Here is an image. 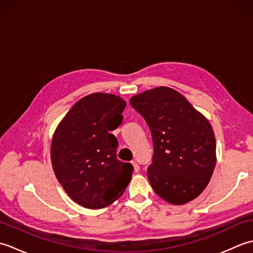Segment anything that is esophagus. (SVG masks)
<instances>
[{"mask_svg":"<svg viewBox=\"0 0 253 253\" xmlns=\"http://www.w3.org/2000/svg\"><path fill=\"white\" fill-rule=\"evenodd\" d=\"M131 164H132V166H133V171H135V173H138L139 169H140V168H139V165L137 164L136 161H132Z\"/></svg>","mask_w":253,"mask_h":253,"instance_id":"34e87169","label":"esophagus"}]
</instances>
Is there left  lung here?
I'll return each instance as SVG.
<instances>
[{"instance_id": "8db88e82", "label": "left lung", "mask_w": 253, "mask_h": 253, "mask_svg": "<svg viewBox=\"0 0 253 253\" xmlns=\"http://www.w3.org/2000/svg\"><path fill=\"white\" fill-rule=\"evenodd\" d=\"M129 102L151 130L154 154L147 175L155 193L175 206L200 196L216 163L215 137L206 116L169 87L143 91Z\"/></svg>"}]
</instances>
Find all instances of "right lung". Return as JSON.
<instances>
[{"mask_svg":"<svg viewBox=\"0 0 253 253\" xmlns=\"http://www.w3.org/2000/svg\"><path fill=\"white\" fill-rule=\"evenodd\" d=\"M126 101L95 92L73 105L51 142V162L69 198L87 209H102L122 197L133 168L116 158L118 141L110 133L121 125Z\"/></svg>","mask_w":253,"mask_h":253,"instance_id":"1","label":"right lung"}]
</instances>
